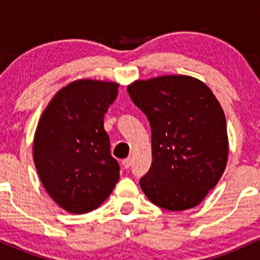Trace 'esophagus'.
<instances>
[{
    "label": "esophagus",
    "instance_id": "obj_1",
    "mask_svg": "<svg viewBox=\"0 0 260 260\" xmlns=\"http://www.w3.org/2000/svg\"><path fill=\"white\" fill-rule=\"evenodd\" d=\"M131 164H132V159H131L129 156L126 157V159H124L123 161H122V165H123L124 168H126V169H129Z\"/></svg>",
    "mask_w": 260,
    "mask_h": 260
}]
</instances>
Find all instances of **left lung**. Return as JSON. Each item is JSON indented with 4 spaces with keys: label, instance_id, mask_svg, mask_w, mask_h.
I'll return each mask as SVG.
<instances>
[{
    "label": "left lung",
    "instance_id": "8db88e82",
    "mask_svg": "<svg viewBox=\"0 0 260 260\" xmlns=\"http://www.w3.org/2000/svg\"><path fill=\"white\" fill-rule=\"evenodd\" d=\"M127 90L151 128L153 162L139 181L143 192L166 210L197 207L228 164L225 113L215 95L188 76L136 80Z\"/></svg>",
    "mask_w": 260,
    "mask_h": 260
}]
</instances>
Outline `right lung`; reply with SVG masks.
Listing matches in <instances>:
<instances>
[{
    "mask_svg": "<svg viewBox=\"0 0 260 260\" xmlns=\"http://www.w3.org/2000/svg\"><path fill=\"white\" fill-rule=\"evenodd\" d=\"M113 82L79 79L62 88L39 121L32 145L45 189L68 213L96 209L120 178L104 116L118 94Z\"/></svg>",
    "mask_w": 260,
    "mask_h": 260,
    "instance_id": "obj_1",
    "label": "right lung"
}]
</instances>
